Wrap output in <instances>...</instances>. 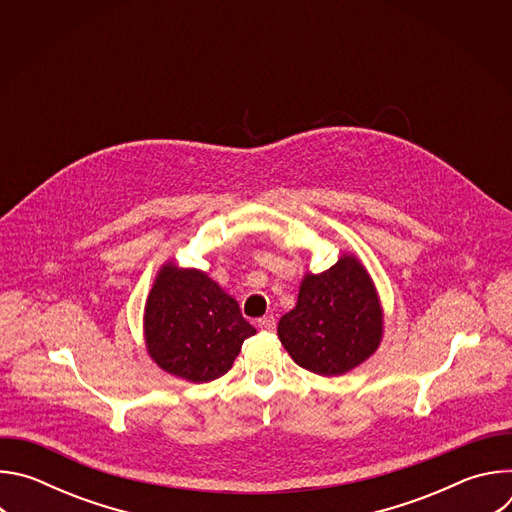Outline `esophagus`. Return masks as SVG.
<instances>
[{
    "mask_svg": "<svg viewBox=\"0 0 512 512\" xmlns=\"http://www.w3.org/2000/svg\"><path fill=\"white\" fill-rule=\"evenodd\" d=\"M257 326L261 330H267V332H273L275 330V318L273 316H263L257 320Z\"/></svg>",
    "mask_w": 512,
    "mask_h": 512,
    "instance_id": "34e87169",
    "label": "esophagus"
}]
</instances>
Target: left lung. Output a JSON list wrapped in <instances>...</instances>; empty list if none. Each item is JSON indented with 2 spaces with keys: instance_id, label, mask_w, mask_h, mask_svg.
Returning <instances> with one entry per match:
<instances>
[{
  "instance_id": "1",
  "label": "left lung",
  "mask_w": 512,
  "mask_h": 512,
  "mask_svg": "<svg viewBox=\"0 0 512 512\" xmlns=\"http://www.w3.org/2000/svg\"><path fill=\"white\" fill-rule=\"evenodd\" d=\"M277 336L296 364L322 377L344 375L367 360L383 338V310L364 265L342 255L324 273H308Z\"/></svg>"
}]
</instances>
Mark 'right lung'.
Wrapping results in <instances>:
<instances>
[{
  "label": "right lung",
  "mask_w": 512,
  "mask_h": 512,
  "mask_svg": "<svg viewBox=\"0 0 512 512\" xmlns=\"http://www.w3.org/2000/svg\"><path fill=\"white\" fill-rule=\"evenodd\" d=\"M145 346L160 369L190 383L223 377L255 328L204 271L166 263L143 314Z\"/></svg>",
  "instance_id": "1"
}]
</instances>
